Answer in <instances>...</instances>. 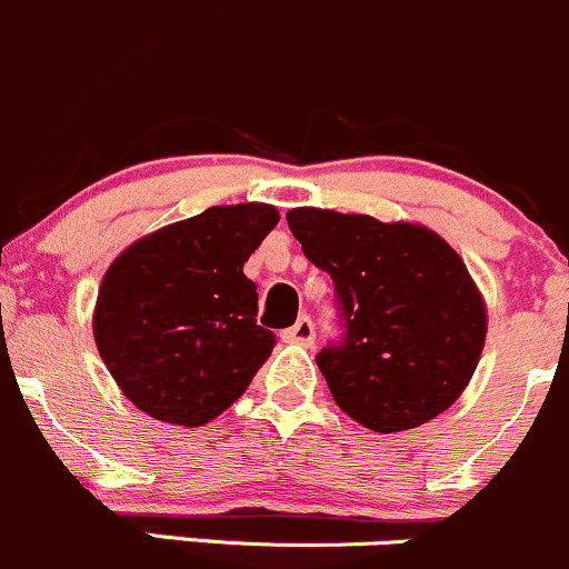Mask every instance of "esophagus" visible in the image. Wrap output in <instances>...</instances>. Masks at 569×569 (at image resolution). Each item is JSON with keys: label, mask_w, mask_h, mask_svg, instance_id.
I'll use <instances>...</instances> for the list:
<instances>
[{"label": "esophagus", "mask_w": 569, "mask_h": 569, "mask_svg": "<svg viewBox=\"0 0 569 569\" xmlns=\"http://www.w3.org/2000/svg\"><path fill=\"white\" fill-rule=\"evenodd\" d=\"M315 322L309 317H298V322L292 328H287L282 333V339L287 345H301V347H311L315 345Z\"/></svg>", "instance_id": "1"}]
</instances>
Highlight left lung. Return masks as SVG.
I'll return each mask as SVG.
<instances>
[{"instance_id":"obj_1","label":"left lung","mask_w":569,"mask_h":569,"mask_svg":"<svg viewBox=\"0 0 569 569\" xmlns=\"http://www.w3.org/2000/svg\"><path fill=\"white\" fill-rule=\"evenodd\" d=\"M303 254L333 279L341 336L317 352L336 405L380 433L445 412L472 380L486 307L463 260L429 228L292 209Z\"/></svg>"}]
</instances>
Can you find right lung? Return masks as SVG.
Here are the masks:
<instances>
[{
  "label": "right lung",
  "instance_id": "1",
  "mask_svg": "<svg viewBox=\"0 0 569 569\" xmlns=\"http://www.w3.org/2000/svg\"><path fill=\"white\" fill-rule=\"evenodd\" d=\"M273 206H213L140 238L102 279L97 350L121 393L164 423L222 415L271 356L243 262L277 228Z\"/></svg>",
  "mask_w": 569,
  "mask_h": 569
}]
</instances>
